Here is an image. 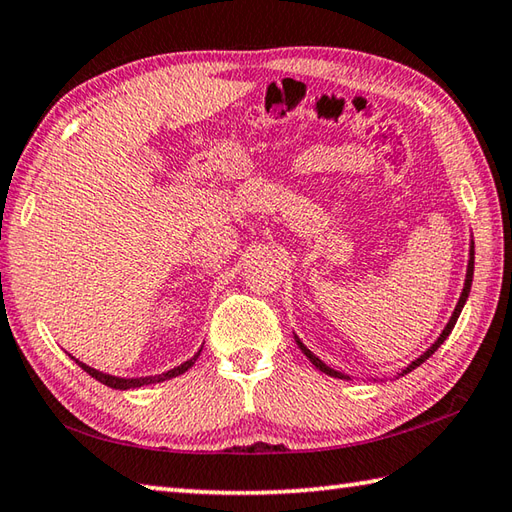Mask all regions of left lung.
Wrapping results in <instances>:
<instances>
[{"label":"left lung","mask_w":512,"mask_h":512,"mask_svg":"<svg viewBox=\"0 0 512 512\" xmlns=\"http://www.w3.org/2000/svg\"><path fill=\"white\" fill-rule=\"evenodd\" d=\"M472 272H475V243H470V258H468V269H466V283H464V292H461V296H459V303H457V307H455V312H452V316H450V321H448V325L443 327V332L439 334V339L432 343L426 352H423L419 359H414L406 370H403L399 376H403V374H408V372H412L414 368H419V365L426 361V359H430L432 354H435L437 350H439V345L448 339V334L452 332V327H455V323H457V318H459V314H461V310H464V305H466V301H468V294H470V285H472ZM296 339V343H298V347H301L303 350V354L307 356V359L312 361V365L316 370H321V372H325V374H330V376H336V379H350V376L347 374H343V372H336V370H332L330 365H325L321 359H318V356L314 354V352H310L307 350V347L301 343V339H298V336H294Z\"/></svg>","instance_id":"1"}]
</instances>
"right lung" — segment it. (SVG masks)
Wrapping results in <instances>:
<instances>
[{
	"instance_id": "add662e5",
	"label": "right lung",
	"mask_w": 512,
	"mask_h": 512,
	"mask_svg": "<svg viewBox=\"0 0 512 512\" xmlns=\"http://www.w3.org/2000/svg\"><path fill=\"white\" fill-rule=\"evenodd\" d=\"M200 352H202V347L200 350L191 356L189 361H185V363H180L178 368H173V370H167V372H162V374H156V376H138V379H124V376H113V374H106V372H100V370H95V368H89V365L86 363H82V361H77L75 356H71V359L80 365V368L86 372V374H91L95 381H100V383H104V385H109V388H115V390H133V388H140V385H151V383H160V381H167V379H173V376H178V374H182V372H187L191 365L196 363V359L200 356Z\"/></svg>"
}]
</instances>
